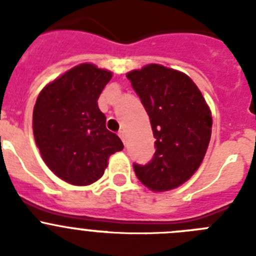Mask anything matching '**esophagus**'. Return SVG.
<instances>
[{"label": "esophagus", "instance_id": "1", "mask_svg": "<svg viewBox=\"0 0 256 256\" xmlns=\"http://www.w3.org/2000/svg\"><path fill=\"white\" fill-rule=\"evenodd\" d=\"M118 134H119L120 140L123 141V144H126V132H124V130H120V132L118 133Z\"/></svg>", "mask_w": 256, "mask_h": 256}]
</instances>
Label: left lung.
Returning a JSON list of instances; mask_svg holds the SVG:
<instances>
[{
	"label": "left lung",
	"mask_w": 256,
	"mask_h": 256,
	"mask_svg": "<svg viewBox=\"0 0 256 256\" xmlns=\"http://www.w3.org/2000/svg\"><path fill=\"white\" fill-rule=\"evenodd\" d=\"M150 118L156 151L148 164H133L151 191H169L188 180L204 160L212 136V112L184 73L148 64L126 74Z\"/></svg>",
	"instance_id": "left-lung-1"
}]
</instances>
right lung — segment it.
Masks as SVG:
<instances>
[{
    "label": "right lung",
    "instance_id": "add662e5",
    "mask_svg": "<svg viewBox=\"0 0 256 256\" xmlns=\"http://www.w3.org/2000/svg\"><path fill=\"white\" fill-rule=\"evenodd\" d=\"M112 73L80 64L48 83L33 110V134L42 159L74 186H88L104 176L110 155L123 142L106 130L97 100Z\"/></svg>",
    "mask_w": 256,
    "mask_h": 256
}]
</instances>
